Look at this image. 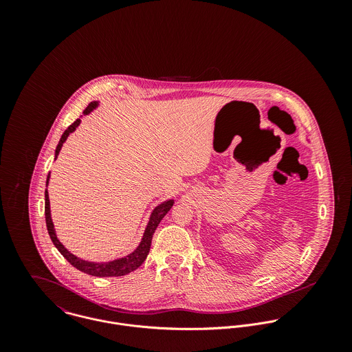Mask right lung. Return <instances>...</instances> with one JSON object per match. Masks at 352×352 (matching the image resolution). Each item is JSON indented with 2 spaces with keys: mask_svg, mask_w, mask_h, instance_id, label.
Instances as JSON below:
<instances>
[{
  "mask_svg": "<svg viewBox=\"0 0 352 352\" xmlns=\"http://www.w3.org/2000/svg\"><path fill=\"white\" fill-rule=\"evenodd\" d=\"M99 105V101H92L89 102V105L85 108L84 111V115H88L89 112H92L96 107ZM81 123V119H77L74 123H72L66 130L65 133L62 134L59 142H58V146L55 149V160L59 154V151L62 149V145L65 144V141L67 140L69 134L73 133L78 124ZM49 180H50V173L47 176V180H46V186L49 184ZM173 206V201L169 199V201H162L161 204H158L153 212H151V218H149V222H148V226L145 229V233H144V237L140 243V245L137 247V250L134 252H131L130 254H127L126 257H122V258H116V260H112V261H108V263H95V261H87V260H82L77 256H74L73 253L67 251L62 244L60 241L56 239V234H55V229H54V223H52V219H51L50 212V199H49V192L47 190L45 191V215H46V225H47V230H49V234H50L51 241L52 244L55 245V248L58 251L60 252V254L73 265L76 267L77 270H80L81 272H85L88 275H92V276H100V278H105V276H123V275H127L130 274L131 271L137 270L144 261L145 258L148 257L149 251H151V239H153V234L158 226V223L161 222V219L165 217V214L170 210V207Z\"/></svg>",
  "mask_w": 352,
  "mask_h": 352,
  "instance_id": "obj_1",
  "label": "right lung"
}]
</instances>
